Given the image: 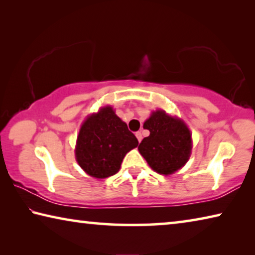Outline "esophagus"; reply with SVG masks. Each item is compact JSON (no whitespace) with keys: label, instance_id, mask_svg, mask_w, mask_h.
Listing matches in <instances>:
<instances>
[{"label":"esophagus","instance_id":"obj_1","mask_svg":"<svg viewBox=\"0 0 255 255\" xmlns=\"http://www.w3.org/2000/svg\"><path fill=\"white\" fill-rule=\"evenodd\" d=\"M135 135H136V137H137L138 141H139V143H140L141 139H143V136H141V132H140V131H137V132L135 133Z\"/></svg>","mask_w":255,"mask_h":255}]
</instances>
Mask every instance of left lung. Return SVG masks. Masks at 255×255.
<instances>
[{"instance_id":"8db88e82","label":"left lung","mask_w":255,"mask_h":255,"mask_svg":"<svg viewBox=\"0 0 255 255\" xmlns=\"http://www.w3.org/2000/svg\"><path fill=\"white\" fill-rule=\"evenodd\" d=\"M149 136L145 137L138 150L152 169L169 175L180 170L191 154L192 139L187 125L164 110L153 111L144 123Z\"/></svg>"}]
</instances>
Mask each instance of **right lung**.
<instances>
[{
  "instance_id": "1",
  "label": "right lung",
  "mask_w": 255,
  "mask_h": 255,
  "mask_svg": "<svg viewBox=\"0 0 255 255\" xmlns=\"http://www.w3.org/2000/svg\"><path fill=\"white\" fill-rule=\"evenodd\" d=\"M138 140L115 114L112 107L101 108L82 124L76 140L75 157L85 173L105 179L117 173L129 150Z\"/></svg>"
}]
</instances>
